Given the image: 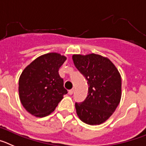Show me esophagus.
I'll list each match as a JSON object with an SVG mask.
<instances>
[{"instance_id":"esophagus-1","label":"esophagus","mask_w":146,"mask_h":146,"mask_svg":"<svg viewBox=\"0 0 146 146\" xmlns=\"http://www.w3.org/2000/svg\"><path fill=\"white\" fill-rule=\"evenodd\" d=\"M73 92H74V89H70V90H69V91H68V94H70V95H71V94H73Z\"/></svg>"}]
</instances>
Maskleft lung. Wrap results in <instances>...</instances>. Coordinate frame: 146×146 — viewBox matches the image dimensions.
Here are the masks:
<instances>
[{"mask_svg":"<svg viewBox=\"0 0 146 146\" xmlns=\"http://www.w3.org/2000/svg\"><path fill=\"white\" fill-rule=\"evenodd\" d=\"M72 58L89 86L85 100L75 104L77 115L89 125L102 124L111 117L120 102V73L111 60L101 55L73 54Z\"/></svg>","mask_w":146,"mask_h":146,"instance_id":"8db88e82","label":"left lung"}]
</instances>
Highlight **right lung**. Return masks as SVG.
I'll return each instance as SVG.
<instances>
[{
	"mask_svg": "<svg viewBox=\"0 0 146 146\" xmlns=\"http://www.w3.org/2000/svg\"><path fill=\"white\" fill-rule=\"evenodd\" d=\"M66 57L56 52L41 55L27 65L19 79L21 103L36 117H44L54 111L68 91L59 69Z\"/></svg>",
	"mask_w": 146,
	"mask_h": 146,
	"instance_id": "add662e5",
	"label": "right lung"
}]
</instances>
